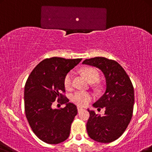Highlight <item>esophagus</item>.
Returning a JSON list of instances; mask_svg holds the SVG:
<instances>
[{"label": "esophagus", "mask_w": 152, "mask_h": 152, "mask_svg": "<svg viewBox=\"0 0 152 152\" xmlns=\"http://www.w3.org/2000/svg\"><path fill=\"white\" fill-rule=\"evenodd\" d=\"M77 110H78V112H80L82 110H83V108L80 107H79V106L77 107Z\"/></svg>", "instance_id": "1"}]
</instances>
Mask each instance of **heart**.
<instances>
[{
  "mask_svg": "<svg viewBox=\"0 0 152 152\" xmlns=\"http://www.w3.org/2000/svg\"><path fill=\"white\" fill-rule=\"evenodd\" d=\"M81 72L84 76L91 83H95L99 78V72L94 67H84L82 69ZM73 78L74 73L72 72H68L64 77V85L66 90L69 91L73 88ZM93 99V96L92 94L87 92H83V91H76L72 96V102L80 107L87 105Z\"/></svg>",
  "mask_w": 152,
  "mask_h": 152,
  "instance_id": "heart-1",
  "label": "heart"
}]
</instances>
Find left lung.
Masks as SVG:
<instances>
[{
    "label": "left lung",
    "mask_w": 152,
    "mask_h": 152,
    "mask_svg": "<svg viewBox=\"0 0 152 152\" xmlns=\"http://www.w3.org/2000/svg\"><path fill=\"white\" fill-rule=\"evenodd\" d=\"M83 64L99 68L106 80V90L93 104L98 109L105 107L99 115L88 110L90 116L86 124L88 136L99 143H110L124 133L132 118L134 102V88L128 74L114 60L96 57L85 59Z\"/></svg>",
    "instance_id": "1"
}]
</instances>
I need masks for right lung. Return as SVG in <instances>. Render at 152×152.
Listing matches in <instances>:
<instances>
[{"instance_id":"right-lung-1","label":"right lung","mask_w":152,"mask_h":152,"mask_svg":"<svg viewBox=\"0 0 152 152\" xmlns=\"http://www.w3.org/2000/svg\"><path fill=\"white\" fill-rule=\"evenodd\" d=\"M82 59L51 57L42 60L31 72L24 88L26 116L38 139L57 144L68 138L71 124L78 111L65 93L64 79ZM55 100L66 107L53 109Z\"/></svg>"}]
</instances>
